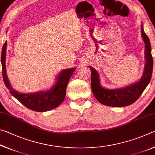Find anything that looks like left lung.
Returning <instances> with one entry per match:
<instances>
[{
  "mask_svg": "<svg viewBox=\"0 0 155 155\" xmlns=\"http://www.w3.org/2000/svg\"><path fill=\"white\" fill-rule=\"evenodd\" d=\"M141 36L145 43L146 64L141 78L137 82L127 87L109 90L103 87L100 83L99 74L92 67L89 66L91 70V86L94 96L99 103L107 106L122 107H126L137 101L143 93L147 85L150 83L153 68V59L151 54V46L148 37L143 31L141 25Z\"/></svg>",
  "mask_w": 155,
  "mask_h": 155,
  "instance_id": "left-lung-1",
  "label": "left lung"
}]
</instances>
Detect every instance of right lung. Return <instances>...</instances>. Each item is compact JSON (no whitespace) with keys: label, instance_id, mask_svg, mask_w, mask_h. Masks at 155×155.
<instances>
[{"label":"right lung","instance_id":"right-lung-1","mask_svg":"<svg viewBox=\"0 0 155 155\" xmlns=\"http://www.w3.org/2000/svg\"><path fill=\"white\" fill-rule=\"evenodd\" d=\"M7 45V41H6L2 46L1 59L4 83L12 95L20 101L23 105L35 111H48L58 107L65 99L68 83L69 82L70 77L75 70V68L62 70L57 77L56 83L48 90L33 94L20 93L12 87L7 76L5 65Z\"/></svg>","mask_w":155,"mask_h":155}]
</instances>
